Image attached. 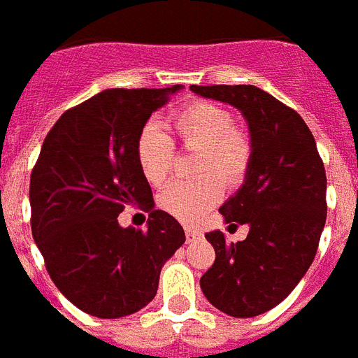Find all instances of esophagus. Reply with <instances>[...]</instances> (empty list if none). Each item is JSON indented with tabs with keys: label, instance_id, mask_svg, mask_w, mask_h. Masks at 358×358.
I'll return each instance as SVG.
<instances>
[{
	"label": "esophagus",
	"instance_id": "34e87169",
	"mask_svg": "<svg viewBox=\"0 0 358 358\" xmlns=\"http://www.w3.org/2000/svg\"><path fill=\"white\" fill-rule=\"evenodd\" d=\"M200 237H202V234H200L199 229L185 228V239H187V243H191L194 239H200Z\"/></svg>",
	"mask_w": 358,
	"mask_h": 358
}]
</instances>
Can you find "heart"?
Masks as SVG:
<instances>
[{"label": "heart", "mask_w": 358, "mask_h": 358, "mask_svg": "<svg viewBox=\"0 0 358 358\" xmlns=\"http://www.w3.org/2000/svg\"><path fill=\"white\" fill-rule=\"evenodd\" d=\"M182 149L194 150L193 171L199 178L174 182L158 196L165 213L185 224H199L219 204L224 184L237 187L246 180L254 162V139L234 123L231 113L211 101H191L169 121ZM136 162L154 187L169 180L174 167V145L162 130L149 124L139 130L134 143Z\"/></svg>", "instance_id": "heart-1"}]
</instances>
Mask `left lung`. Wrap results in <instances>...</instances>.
Wrapping results in <instances>:
<instances>
[{
    "label": "left lung",
    "instance_id": "8db88e82",
    "mask_svg": "<svg viewBox=\"0 0 358 358\" xmlns=\"http://www.w3.org/2000/svg\"><path fill=\"white\" fill-rule=\"evenodd\" d=\"M191 92L239 108L254 139L245 184L219 209L226 222L248 224L250 231L237 243H226L220 229L206 234L215 263L200 287L226 315H263L292 292L315 259L327 217L324 162L300 113L257 86H191Z\"/></svg>",
    "mask_w": 358,
    "mask_h": 358
}]
</instances>
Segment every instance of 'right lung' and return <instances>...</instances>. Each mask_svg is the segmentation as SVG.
I'll list each match as a JSON object with an SVG mask.
<instances>
[{
    "mask_svg": "<svg viewBox=\"0 0 358 358\" xmlns=\"http://www.w3.org/2000/svg\"><path fill=\"white\" fill-rule=\"evenodd\" d=\"M182 88H112L58 117L31 173V229L57 289L97 318H121L152 301L165 261L184 245L173 215L154 209L134 143L154 110ZM130 203L147 230L121 229Z\"/></svg>",
    "mask_w": 358,
    "mask_h": 358,
    "instance_id": "obj_1",
    "label": "right lung"
}]
</instances>
